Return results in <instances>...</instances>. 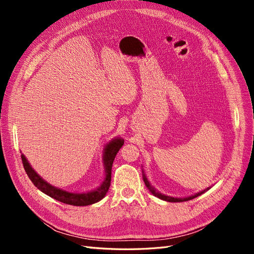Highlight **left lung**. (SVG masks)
<instances>
[{
  "label": "left lung",
  "instance_id": "8db88e82",
  "mask_svg": "<svg viewBox=\"0 0 254 254\" xmlns=\"http://www.w3.org/2000/svg\"><path fill=\"white\" fill-rule=\"evenodd\" d=\"M142 173H143V180H144V182H145V186L147 187V189L149 190L150 193H151L153 196H156V197H158V198H160V199H162V200H165V201H168V202H183V201H188V200H190V199H194V198H196V197H198V196L202 195L203 193H205V191H206L207 190L211 189V188H207V189H205V190H201V191H198V193H196V194H194V195L188 196V197H182V198H180V197L167 196V195H164V194H162V193H160L159 190H157L155 188H153V187L151 186L150 182H149L148 179H147V177H146V175H145V173H144V170H142Z\"/></svg>",
  "mask_w": 254,
  "mask_h": 254
}]
</instances>
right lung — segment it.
Listing matches in <instances>:
<instances>
[{"instance_id":"obj_1","label":"right lung","mask_w":254,"mask_h":254,"mask_svg":"<svg viewBox=\"0 0 254 254\" xmlns=\"http://www.w3.org/2000/svg\"><path fill=\"white\" fill-rule=\"evenodd\" d=\"M124 145V139H122L120 136L114 137L108 144L105 146L104 153H103V163L105 167V177L101 183V186L98 188L89 190L83 191V193H72V191H67L65 190L59 189L52 186L49 182L45 181L41 176L38 175L36 171L29 164L25 156L21 155L23 166L28 176V178L34 183V186L40 190L42 193L47 194L48 196L56 199V200L64 202L66 204L71 205H77V206H83L93 204L98 201H101L102 199L106 196L107 191H108L110 188L111 182V170L112 164L115 156H117L118 151L121 149L122 146Z\"/></svg>"}]
</instances>
